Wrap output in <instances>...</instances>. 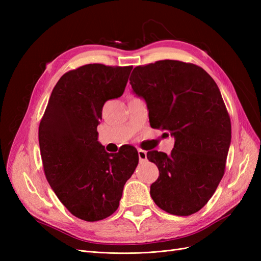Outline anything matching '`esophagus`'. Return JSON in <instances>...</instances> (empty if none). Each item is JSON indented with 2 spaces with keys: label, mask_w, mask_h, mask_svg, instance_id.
<instances>
[{
  "label": "esophagus",
  "mask_w": 261,
  "mask_h": 261,
  "mask_svg": "<svg viewBox=\"0 0 261 261\" xmlns=\"http://www.w3.org/2000/svg\"><path fill=\"white\" fill-rule=\"evenodd\" d=\"M138 158H139V161L140 162H146V160H147V152L145 151V150H141V149L138 150Z\"/></svg>",
  "instance_id": "34e87169"
}]
</instances>
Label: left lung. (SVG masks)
I'll use <instances>...</instances> for the list:
<instances>
[{
  "mask_svg": "<svg viewBox=\"0 0 261 261\" xmlns=\"http://www.w3.org/2000/svg\"><path fill=\"white\" fill-rule=\"evenodd\" d=\"M129 81L146 102L151 127L175 140L169 155L147 153L159 169L151 198L171 215L191 216L208 202L224 174L231 121L219 87L201 67L173 60L137 66Z\"/></svg>",
  "mask_w": 261,
  "mask_h": 261,
  "instance_id": "1",
  "label": "left lung"
}]
</instances>
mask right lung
<instances>
[{
  "label": "right lung",
  "instance_id": "1",
  "mask_svg": "<svg viewBox=\"0 0 261 261\" xmlns=\"http://www.w3.org/2000/svg\"><path fill=\"white\" fill-rule=\"evenodd\" d=\"M132 69L88 64L64 74L39 126L48 183L72 215L89 222L116 211L138 164L136 148L109 153L97 132L103 105L122 96Z\"/></svg>",
  "mask_w": 261,
  "mask_h": 261
}]
</instances>
